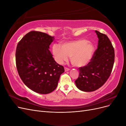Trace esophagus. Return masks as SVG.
Returning a JSON list of instances; mask_svg holds the SVG:
<instances>
[{
	"mask_svg": "<svg viewBox=\"0 0 126 126\" xmlns=\"http://www.w3.org/2000/svg\"><path fill=\"white\" fill-rule=\"evenodd\" d=\"M70 69L69 68H68L67 67H64V70H65V71H69Z\"/></svg>",
	"mask_w": 126,
	"mask_h": 126,
	"instance_id": "obj_1",
	"label": "esophagus"
}]
</instances>
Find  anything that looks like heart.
Segmentation results:
<instances>
[{
	"label": "heart",
	"instance_id": "obj_1",
	"mask_svg": "<svg viewBox=\"0 0 126 126\" xmlns=\"http://www.w3.org/2000/svg\"><path fill=\"white\" fill-rule=\"evenodd\" d=\"M52 53L55 59L59 63H63L70 57L71 63L75 67L86 66L92 59L94 47V45L86 39H78L59 45L52 46Z\"/></svg>",
	"mask_w": 126,
	"mask_h": 126
}]
</instances>
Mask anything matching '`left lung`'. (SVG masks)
Returning a JSON list of instances; mask_svg holds the SVG:
<instances>
[{
	"mask_svg": "<svg viewBox=\"0 0 126 126\" xmlns=\"http://www.w3.org/2000/svg\"><path fill=\"white\" fill-rule=\"evenodd\" d=\"M95 32L98 38L97 48L90 62L79 68V77L75 80L78 88L86 92L96 90L105 84L115 62V50L108 37L97 30Z\"/></svg>",
	"mask_w": 126,
	"mask_h": 126,
	"instance_id": "1",
	"label": "left lung"
}]
</instances>
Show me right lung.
Listing matches in <instances>:
<instances>
[{"label": "right lung", "mask_w": 126, "mask_h": 126, "mask_svg": "<svg viewBox=\"0 0 126 126\" xmlns=\"http://www.w3.org/2000/svg\"><path fill=\"white\" fill-rule=\"evenodd\" d=\"M55 39L48 34L31 31L19 41L16 51L18 74L29 89L41 94L52 92L64 71L49 50Z\"/></svg>", "instance_id": "obj_1"}]
</instances>
